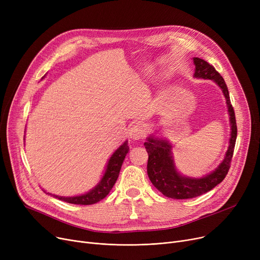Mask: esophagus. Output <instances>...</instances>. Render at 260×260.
Segmentation results:
<instances>
[{
    "label": "esophagus",
    "instance_id": "esophagus-1",
    "mask_svg": "<svg viewBox=\"0 0 260 260\" xmlns=\"http://www.w3.org/2000/svg\"><path fill=\"white\" fill-rule=\"evenodd\" d=\"M129 136L131 138L134 140H140L142 138H144L145 136V128L142 124H135L131 127L129 129Z\"/></svg>",
    "mask_w": 260,
    "mask_h": 260
}]
</instances>
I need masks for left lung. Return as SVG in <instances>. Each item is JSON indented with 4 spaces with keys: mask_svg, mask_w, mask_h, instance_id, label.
<instances>
[{
    "mask_svg": "<svg viewBox=\"0 0 260 260\" xmlns=\"http://www.w3.org/2000/svg\"><path fill=\"white\" fill-rule=\"evenodd\" d=\"M196 78L210 79L219 85L225 97L228 111L231 121V139L225 157L221 165L211 174L202 178H189L182 177L175 169L172 156V146L166 140L149 137L144 146L148 153L147 175L154 186L163 195L173 199H188L200 196L209 192L224 178L231 168V161L233 157L234 147L237 138V124L234 108L231 104L228 86L221 75L215 67L200 58H194Z\"/></svg>",
    "mask_w": 260,
    "mask_h": 260,
    "instance_id": "8db88e82",
    "label": "left lung"
}]
</instances>
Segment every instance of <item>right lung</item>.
I'll return each instance as SVG.
<instances>
[{"mask_svg": "<svg viewBox=\"0 0 260 260\" xmlns=\"http://www.w3.org/2000/svg\"><path fill=\"white\" fill-rule=\"evenodd\" d=\"M128 149L129 147L127 145V142H124L112 155V157L109 158L107 168L105 170L104 176L102 177L101 181L97 186L92 188L90 192L81 196H76V197H61L56 195L53 196L65 202L73 203V204H82V206H88V204L97 203L98 201H100L101 199L105 198L108 195V193L111 192V189L113 188L114 184L116 183L123 160H124L126 154L128 153Z\"/></svg>", "mask_w": 260, "mask_h": 260, "instance_id": "right-lung-1", "label": "right lung"}]
</instances>
